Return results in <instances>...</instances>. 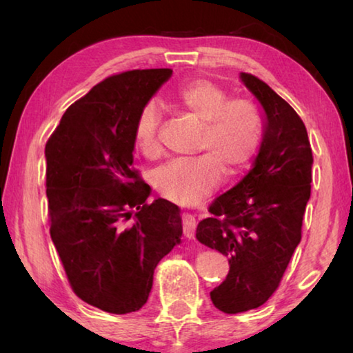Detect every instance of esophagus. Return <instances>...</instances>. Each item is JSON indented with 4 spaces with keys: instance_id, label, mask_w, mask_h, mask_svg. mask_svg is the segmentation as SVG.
Segmentation results:
<instances>
[{
    "instance_id": "esophagus-1",
    "label": "esophagus",
    "mask_w": 353,
    "mask_h": 353,
    "mask_svg": "<svg viewBox=\"0 0 353 353\" xmlns=\"http://www.w3.org/2000/svg\"><path fill=\"white\" fill-rule=\"evenodd\" d=\"M182 224H183V235L187 236L188 240H191V238H194L196 225H198V223H196V218L193 216V214L183 213L182 214Z\"/></svg>"
}]
</instances>
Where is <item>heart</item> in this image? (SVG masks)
<instances>
[{
    "instance_id": "b5f03b06",
    "label": "heart",
    "mask_w": 353,
    "mask_h": 353,
    "mask_svg": "<svg viewBox=\"0 0 353 353\" xmlns=\"http://www.w3.org/2000/svg\"><path fill=\"white\" fill-rule=\"evenodd\" d=\"M225 99L218 85L204 79L187 83L174 94V105L201 126L198 151L205 154L190 162H171L155 174L154 185L163 198L196 204L218 187L223 174H240L254 159L261 141L260 112L248 99ZM159 124V107L146 104L137 118L135 143L151 160L162 154Z\"/></svg>"
}]
</instances>
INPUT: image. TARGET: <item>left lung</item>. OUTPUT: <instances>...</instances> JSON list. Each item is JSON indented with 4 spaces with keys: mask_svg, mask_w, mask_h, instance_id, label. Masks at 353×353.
I'll use <instances>...</instances> for the list:
<instances>
[{
    "mask_svg": "<svg viewBox=\"0 0 353 353\" xmlns=\"http://www.w3.org/2000/svg\"><path fill=\"white\" fill-rule=\"evenodd\" d=\"M240 79L265 115L259 154L252 170L213 201L212 216L196 229L199 243L229 259V274L210 292L213 305L229 314L259 308L277 290L301 243L313 166L296 110L259 77L240 73Z\"/></svg>",
    "mask_w": 353,
    "mask_h": 353,
    "instance_id": "1",
    "label": "left lung"
}]
</instances>
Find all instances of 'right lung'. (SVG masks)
Masks as SVG:
<instances>
[{
	"label": "right lung",
	"mask_w": 353,
	"mask_h": 353,
	"mask_svg": "<svg viewBox=\"0 0 353 353\" xmlns=\"http://www.w3.org/2000/svg\"><path fill=\"white\" fill-rule=\"evenodd\" d=\"M172 70H134L71 104L45 148L51 240L71 288L103 312L145 305L154 270L181 244V208L148 204L151 187L132 170L135 123Z\"/></svg>",
	"instance_id": "obj_1"
}]
</instances>
